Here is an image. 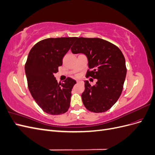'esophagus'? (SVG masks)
<instances>
[{
    "label": "esophagus",
    "instance_id": "1",
    "mask_svg": "<svg viewBox=\"0 0 155 155\" xmlns=\"http://www.w3.org/2000/svg\"><path fill=\"white\" fill-rule=\"evenodd\" d=\"M82 83L81 81H80V80H77V83Z\"/></svg>",
    "mask_w": 155,
    "mask_h": 155
}]
</instances>
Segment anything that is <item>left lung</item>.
I'll return each mask as SVG.
<instances>
[{"mask_svg":"<svg viewBox=\"0 0 155 155\" xmlns=\"http://www.w3.org/2000/svg\"><path fill=\"white\" fill-rule=\"evenodd\" d=\"M71 48L74 54H83L88 59L87 76L97 79L91 86L85 81L83 105L93 112H104L114 105L123 90L126 77L125 59L118 47L100 38L79 37Z\"/></svg>","mask_w":155,"mask_h":155,"instance_id":"8db88e82","label":"left lung"}]
</instances>
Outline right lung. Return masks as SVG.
I'll list each match as a JSON object with an SVG mask.
<instances>
[{"label": "right lung", "mask_w": 155, "mask_h": 155, "mask_svg": "<svg viewBox=\"0 0 155 155\" xmlns=\"http://www.w3.org/2000/svg\"><path fill=\"white\" fill-rule=\"evenodd\" d=\"M77 37L48 38L38 42L30 51L25 64L28 86L35 102L51 115L62 114L70 107L76 80L67 78L58 83L54 74Z\"/></svg>", "instance_id": "add662e5"}]
</instances>
